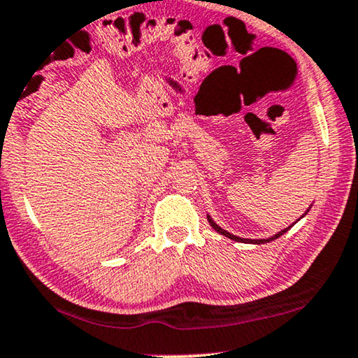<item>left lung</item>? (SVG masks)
<instances>
[{"instance_id":"1","label":"left lung","mask_w":358,"mask_h":358,"mask_svg":"<svg viewBox=\"0 0 358 358\" xmlns=\"http://www.w3.org/2000/svg\"><path fill=\"white\" fill-rule=\"evenodd\" d=\"M308 211H309V209H308ZM308 211H306V213H308ZM306 213H304V214H306ZM304 214H303V216H304ZM303 216H301V217H303ZM208 221H209V224H211V227L214 229V231H216V232H219V234L226 236V237H229V239H232V241H236V242H250V244H266V242H271V241L278 239V237H280V236H283V234H285V232H287V231H289V229H292V227H293V224H294V222H293V224H292V226H289V227H287V229H283V231H280V232H278V234H275V236H271V237H268V239H244V237H237V236H234V234H231V232L224 231V229H222L221 226H217V224L213 221V217H211V216H208Z\"/></svg>"}]
</instances>
